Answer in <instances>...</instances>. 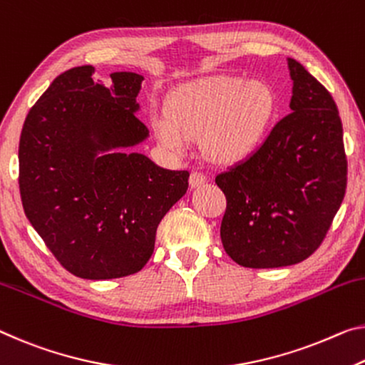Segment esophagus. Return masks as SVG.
Instances as JSON below:
<instances>
[{"label":"esophagus","mask_w":365,"mask_h":365,"mask_svg":"<svg viewBox=\"0 0 365 365\" xmlns=\"http://www.w3.org/2000/svg\"><path fill=\"white\" fill-rule=\"evenodd\" d=\"M206 182H207V178L205 173H201V172H192V175H190V185H192V188L203 187Z\"/></svg>","instance_id":"esophagus-1"}]
</instances>
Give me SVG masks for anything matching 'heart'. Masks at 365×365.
<instances>
[{"mask_svg":"<svg viewBox=\"0 0 365 365\" xmlns=\"http://www.w3.org/2000/svg\"><path fill=\"white\" fill-rule=\"evenodd\" d=\"M274 97L258 81L221 78L177 92L169 112L151 115V128L160 144L185 151L190 140L203 138L206 154L217 162L247 158L268 130Z\"/></svg>","mask_w":365,"mask_h":365,"instance_id":"obj_1","label":"heart"}]
</instances>
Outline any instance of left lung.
I'll use <instances>...</instances> for the list:
<instances>
[{
  "label": "left lung",
  "instance_id": "obj_1",
  "mask_svg": "<svg viewBox=\"0 0 365 365\" xmlns=\"http://www.w3.org/2000/svg\"><path fill=\"white\" fill-rule=\"evenodd\" d=\"M291 113L250 158L219 173L224 250L245 268L304 262L325 239L348 178L343 125L329 92L287 58Z\"/></svg>",
  "mask_w": 365,
  "mask_h": 365
}]
</instances>
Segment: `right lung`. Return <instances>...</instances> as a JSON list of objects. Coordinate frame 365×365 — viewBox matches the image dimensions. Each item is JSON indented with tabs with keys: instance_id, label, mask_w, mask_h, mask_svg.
<instances>
[{
	"instance_id": "1",
	"label": "right lung",
	"mask_w": 365,
	"mask_h": 365,
	"mask_svg": "<svg viewBox=\"0 0 365 365\" xmlns=\"http://www.w3.org/2000/svg\"><path fill=\"white\" fill-rule=\"evenodd\" d=\"M76 66L55 78L27 113L19 141L24 212L69 273L113 279L143 269L155 230L188 190L187 170H167L141 153L136 117L143 76Z\"/></svg>"
}]
</instances>
